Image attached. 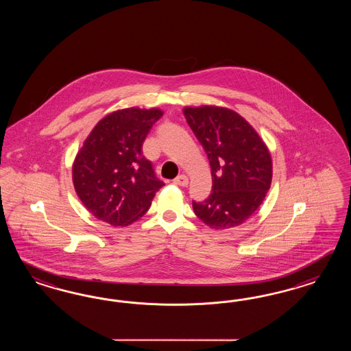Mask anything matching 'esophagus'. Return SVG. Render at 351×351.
<instances>
[{
  "label": "esophagus",
  "mask_w": 351,
  "mask_h": 351,
  "mask_svg": "<svg viewBox=\"0 0 351 351\" xmlns=\"http://www.w3.org/2000/svg\"><path fill=\"white\" fill-rule=\"evenodd\" d=\"M175 185H179V186H186L189 184V179L185 176V175H180L178 176L175 180H173Z\"/></svg>",
  "instance_id": "esophagus-1"
}]
</instances>
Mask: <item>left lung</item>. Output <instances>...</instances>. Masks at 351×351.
<instances>
[{
    "label": "left lung",
    "instance_id": "1",
    "mask_svg": "<svg viewBox=\"0 0 351 351\" xmlns=\"http://www.w3.org/2000/svg\"><path fill=\"white\" fill-rule=\"evenodd\" d=\"M182 112L207 153L213 175V191L203 202L193 201L194 213L215 230L245 223L271 185L273 162L265 143L232 109L185 106Z\"/></svg>",
    "mask_w": 351,
    "mask_h": 351
}]
</instances>
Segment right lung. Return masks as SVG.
<instances>
[{
    "label": "right lung",
    "instance_id": "add662e5",
    "mask_svg": "<svg viewBox=\"0 0 351 351\" xmlns=\"http://www.w3.org/2000/svg\"><path fill=\"white\" fill-rule=\"evenodd\" d=\"M162 116L158 108L118 109L96 123L78 150L72 180L78 198L97 220L128 226L144 216L165 185L141 149Z\"/></svg>",
    "mask_w": 351,
    "mask_h": 351
}]
</instances>
